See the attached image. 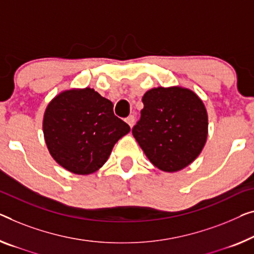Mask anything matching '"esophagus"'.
Here are the masks:
<instances>
[{
    "mask_svg": "<svg viewBox=\"0 0 254 254\" xmlns=\"http://www.w3.org/2000/svg\"><path fill=\"white\" fill-rule=\"evenodd\" d=\"M127 123L128 124V126H130L131 127H133V124H134V121H135V117H134V115H130V116H127Z\"/></svg>",
    "mask_w": 254,
    "mask_h": 254,
    "instance_id": "obj_1",
    "label": "esophagus"
}]
</instances>
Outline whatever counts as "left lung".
I'll use <instances>...</instances> for the list:
<instances>
[{
  "mask_svg": "<svg viewBox=\"0 0 254 254\" xmlns=\"http://www.w3.org/2000/svg\"><path fill=\"white\" fill-rule=\"evenodd\" d=\"M142 103L132 134L146 156L162 171L186 168L206 141L207 114L202 100L190 90L173 86L147 91Z\"/></svg>",
  "mask_w": 254,
  "mask_h": 254,
  "instance_id": "obj_1",
  "label": "left lung"
}]
</instances>
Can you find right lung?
I'll return each mask as SVG.
<instances>
[{
	"label": "right lung",
	"mask_w": 254,
	"mask_h": 254,
	"mask_svg": "<svg viewBox=\"0 0 254 254\" xmlns=\"http://www.w3.org/2000/svg\"><path fill=\"white\" fill-rule=\"evenodd\" d=\"M43 132L50 154L63 168L90 175L105 164L130 127L115 116L111 100L86 88L65 91L49 104Z\"/></svg>",
	"instance_id": "right-lung-1"
}]
</instances>
